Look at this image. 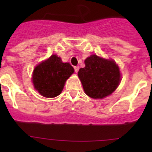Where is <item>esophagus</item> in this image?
I'll return each instance as SVG.
<instances>
[{
  "label": "esophagus",
  "instance_id": "1",
  "mask_svg": "<svg viewBox=\"0 0 152 152\" xmlns=\"http://www.w3.org/2000/svg\"><path fill=\"white\" fill-rule=\"evenodd\" d=\"M79 66H75L74 67V70L76 73H77L78 71H79Z\"/></svg>",
  "mask_w": 152,
  "mask_h": 152
}]
</instances>
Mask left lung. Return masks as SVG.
<instances>
[{
	"instance_id": "obj_1",
	"label": "left lung",
	"mask_w": 152,
	"mask_h": 152,
	"mask_svg": "<svg viewBox=\"0 0 152 152\" xmlns=\"http://www.w3.org/2000/svg\"><path fill=\"white\" fill-rule=\"evenodd\" d=\"M85 64L84 68L79 69L78 76L89 97L103 99L116 90L121 76L114 60L93 54L85 59Z\"/></svg>"
}]
</instances>
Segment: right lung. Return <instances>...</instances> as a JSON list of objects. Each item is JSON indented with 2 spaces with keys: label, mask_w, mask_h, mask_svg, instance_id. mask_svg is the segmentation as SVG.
Instances as JSON below:
<instances>
[{
  "label": "right lung",
  "mask_w": 152,
  "mask_h": 152,
  "mask_svg": "<svg viewBox=\"0 0 152 152\" xmlns=\"http://www.w3.org/2000/svg\"><path fill=\"white\" fill-rule=\"evenodd\" d=\"M74 72L68 62L51 55L34 69L32 82L38 93L45 98H54L62 93L66 80Z\"/></svg>",
  "instance_id": "1"
}]
</instances>
